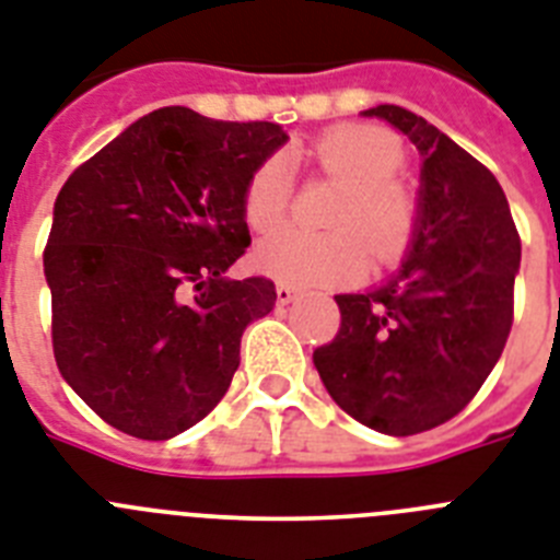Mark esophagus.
Instances as JSON below:
<instances>
[{"instance_id": "1", "label": "esophagus", "mask_w": 560, "mask_h": 560, "mask_svg": "<svg viewBox=\"0 0 560 560\" xmlns=\"http://www.w3.org/2000/svg\"><path fill=\"white\" fill-rule=\"evenodd\" d=\"M295 295H299V290L290 288V284H279V288H276V302L279 304H290Z\"/></svg>"}]
</instances>
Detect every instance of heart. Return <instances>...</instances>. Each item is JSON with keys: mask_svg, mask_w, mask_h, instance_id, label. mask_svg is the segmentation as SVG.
Instances as JSON below:
<instances>
[{"mask_svg": "<svg viewBox=\"0 0 560 560\" xmlns=\"http://www.w3.org/2000/svg\"><path fill=\"white\" fill-rule=\"evenodd\" d=\"M307 156L318 171L345 185L332 210V228L338 230L322 236L295 228L272 233L258 244V270L293 288L355 281L368 265L361 235L375 258H396L416 228V205L393 182L404 167V144L375 125H338L310 144ZM290 196L293 176L288 162L265 159L244 187V222L256 233L279 228Z\"/></svg>", "mask_w": 560, "mask_h": 560, "instance_id": "heart-1", "label": "heart"}]
</instances>
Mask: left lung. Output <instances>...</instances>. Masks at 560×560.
<instances>
[{"label": "left lung", "instance_id": "8db88e82", "mask_svg": "<svg viewBox=\"0 0 560 560\" xmlns=\"http://www.w3.org/2000/svg\"><path fill=\"white\" fill-rule=\"evenodd\" d=\"M421 153L410 250L370 293L336 295L341 327L313 352L332 401L364 427L416 435L472 401L504 352L521 238L498 178L398 105L364 110Z\"/></svg>", "mask_w": 560, "mask_h": 560}]
</instances>
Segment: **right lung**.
Masks as SVG:
<instances>
[{
	"label": "right lung",
	"instance_id": "add662e5",
	"mask_svg": "<svg viewBox=\"0 0 560 560\" xmlns=\"http://www.w3.org/2000/svg\"><path fill=\"white\" fill-rule=\"evenodd\" d=\"M288 142L272 121L159 107L70 173L45 247L54 355L102 421L164 441L208 416L238 370L242 332L276 304L244 256V187Z\"/></svg>",
	"mask_w": 560,
	"mask_h": 560
}]
</instances>
